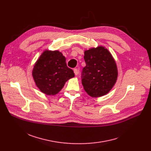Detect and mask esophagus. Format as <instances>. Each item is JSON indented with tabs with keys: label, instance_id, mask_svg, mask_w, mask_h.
I'll list each match as a JSON object with an SVG mask.
<instances>
[{
	"label": "esophagus",
	"instance_id": "1",
	"mask_svg": "<svg viewBox=\"0 0 151 151\" xmlns=\"http://www.w3.org/2000/svg\"><path fill=\"white\" fill-rule=\"evenodd\" d=\"M73 72H74L75 75H78V70L77 69H75L73 70Z\"/></svg>",
	"mask_w": 151,
	"mask_h": 151
}]
</instances>
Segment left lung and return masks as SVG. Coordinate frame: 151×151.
I'll return each instance as SVG.
<instances>
[{
  "label": "left lung",
  "mask_w": 151,
  "mask_h": 151,
  "mask_svg": "<svg viewBox=\"0 0 151 151\" xmlns=\"http://www.w3.org/2000/svg\"><path fill=\"white\" fill-rule=\"evenodd\" d=\"M86 66L82 70V84L84 90L92 97L107 94L112 90L118 78L116 62L103 46L84 51Z\"/></svg>",
  "instance_id": "obj_1"
}]
</instances>
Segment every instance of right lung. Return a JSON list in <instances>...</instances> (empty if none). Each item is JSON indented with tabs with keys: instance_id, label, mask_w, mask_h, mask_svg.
Returning <instances> with one entry per match:
<instances>
[{
	"instance_id": "right-lung-1",
	"label": "right lung",
	"mask_w": 151,
	"mask_h": 151,
	"mask_svg": "<svg viewBox=\"0 0 151 151\" xmlns=\"http://www.w3.org/2000/svg\"><path fill=\"white\" fill-rule=\"evenodd\" d=\"M66 58L58 50H45L35 63L32 76L36 87L48 96L58 94L64 84L75 76L67 66Z\"/></svg>"
}]
</instances>
